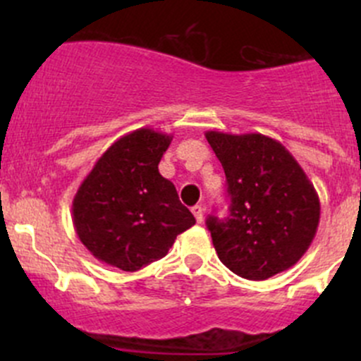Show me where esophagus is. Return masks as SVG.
Returning <instances> with one entry per match:
<instances>
[{"label": "esophagus", "instance_id": "esophagus-1", "mask_svg": "<svg viewBox=\"0 0 361 361\" xmlns=\"http://www.w3.org/2000/svg\"><path fill=\"white\" fill-rule=\"evenodd\" d=\"M192 213H194L195 220H197V224H202L204 220V207L201 206V204H197V206L192 207Z\"/></svg>", "mask_w": 361, "mask_h": 361}]
</instances>
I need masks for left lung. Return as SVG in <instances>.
I'll use <instances>...</instances> for the list:
<instances>
[{"label": "left lung", "mask_w": 361, "mask_h": 361, "mask_svg": "<svg viewBox=\"0 0 361 361\" xmlns=\"http://www.w3.org/2000/svg\"><path fill=\"white\" fill-rule=\"evenodd\" d=\"M227 178L228 216L206 220L218 258L234 274L264 281L293 267L319 224V197L293 155L264 134L207 130Z\"/></svg>", "instance_id": "left-lung-1"}]
</instances>
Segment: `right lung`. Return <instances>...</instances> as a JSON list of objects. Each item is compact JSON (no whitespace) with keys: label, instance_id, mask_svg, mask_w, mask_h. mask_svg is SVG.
I'll return each mask as SVG.
<instances>
[{"label":"right lung","instance_id":"add662e5","mask_svg":"<svg viewBox=\"0 0 361 361\" xmlns=\"http://www.w3.org/2000/svg\"><path fill=\"white\" fill-rule=\"evenodd\" d=\"M173 136L143 129L126 134L101 155L73 199V225L99 262L134 272L173 246L195 224L159 162Z\"/></svg>","mask_w":361,"mask_h":361}]
</instances>
